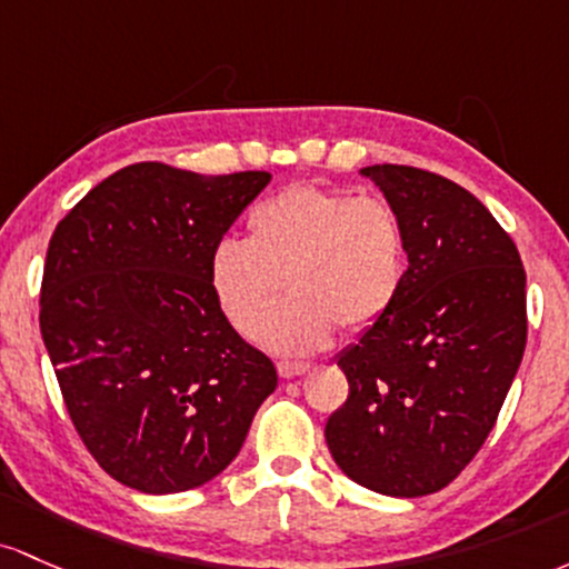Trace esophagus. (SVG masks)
Returning a JSON list of instances; mask_svg holds the SVG:
<instances>
[{
    "label": "esophagus",
    "mask_w": 569,
    "mask_h": 569,
    "mask_svg": "<svg viewBox=\"0 0 569 569\" xmlns=\"http://www.w3.org/2000/svg\"><path fill=\"white\" fill-rule=\"evenodd\" d=\"M279 376L282 379H296V376H303L311 366L309 362H279Z\"/></svg>",
    "instance_id": "1"
}]
</instances>
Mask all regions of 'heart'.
Listing matches in <instances>:
<instances>
[{
	"mask_svg": "<svg viewBox=\"0 0 569 569\" xmlns=\"http://www.w3.org/2000/svg\"><path fill=\"white\" fill-rule=\"evenodd\" d=\"M247 233V241H217L209 287L236 333L258 338L266 327L277 352H317L336 325L368 330L403 290L406 222L385 196L298 184L260 201ZM282 286L293 298L272 318Z\"/></svg>",
	"mask_w": 569,
	"mask_h": 569,
	"instance_id": "b5f03b06",
	"label": "heart"
}]
</instances>
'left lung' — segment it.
I'll list each match as a JSON object with an SVG mask.
<instances>
[{
	"label": "left lung",
	"instance_id": "8db88e82",
	"mask_svg": "<svg viewBox=\"0 0 569 569\" xmlns=\"http://www.w3.org/2000/svg\"><path fill=\"white\" fill-rule=\"evenodd\" d=\"M403 214L398 301L338 357L349 395L325 425L336 465L389 497L449 487L497 422L527 347V273L513 239L457 182L368 166Z\"/></svg>",
	"mask_w": 569,
	"mask_h": 569
}]
</instances>
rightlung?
Returning <instances> with one entry per match:
<instances>
[{
  "instance_id": "right-lung-1",
  "label": "right lung",
  "mask_w": 569,
  "mask_h": 569,
  "mask_svg": "<svg viewBox=\"0 0 569 569\" xmlns=\"http://www.w3.org/2000/svg\"><path fill=\"white\" fill-rule=\"evenodd\" d=\"M268 180L133 163L50 236L44 349L82 443L126 487L171 495L212 481L277 389L273 362L209 287V254Z\"/></svg>"
}]
</instances>
